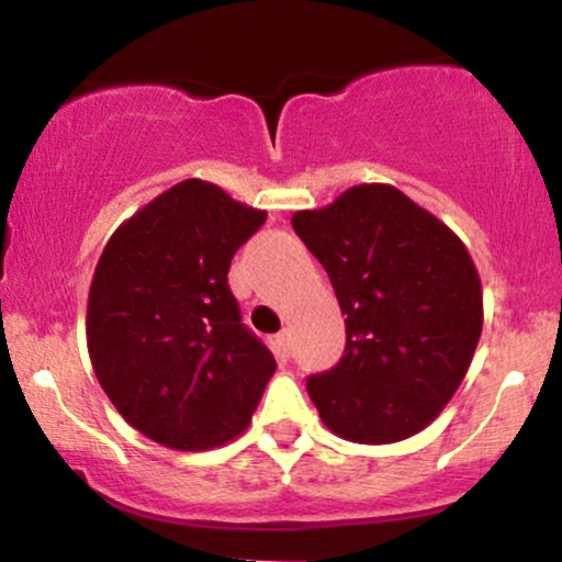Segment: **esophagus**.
I'll use <instances>...</instances> for the list:
<instances>
[{
	"mask_svg": "<svg viewBox=\"0 0 562 562\" xmlns=\"http://www.w3.org/2000/svg\"><path fill=\"white\" fill-rule=\"evenodd\" d=\"M274 348H277V353H280L282 359L290 357V333L288 330L274 335Z\"/></svg>",
	"mask_w": 562,
	"mask_h": 562,
	"instance_id": "obj_1",
	"label": "esophagus"
}]
</instances>
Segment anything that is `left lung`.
I'll return each mask as SVG.
<instances>
[{"mask_svg":"<svg viewBox=\"0 0 562 562\" xmlns=\"http://www.w3.org/2000/svg\"><path fill=\"white\" fill-rule=\"evenodd\" d=\"M293 229L346 314L344 359L306 383L322 423L353 443L420 434L460 389L481 338V277L465 243L380 182L295 211Z\"/></svg>","mask_w":562,"mask_h":562,"instance_id":"8db88e82","label":"left lung"}]
</instances>
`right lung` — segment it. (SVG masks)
I'll return each mask as SVG.
<instances>
[{"label": "right lung", "instance_id": "1", "mask_svg": "<svg viewBox=\"0 0 562 562\" xmlns=\"http://www.w3.org/2000/svg\"><path fill=\"white\" fill-rule=\"evenodd\" d=\"M267 211L184 179L113 232L87 303L94 375L121 417L169 449L248 428L277 362L240 322L227 272Z\"/></svg>", "mask_w": 562, "mask_h": 562}]
</instances>
